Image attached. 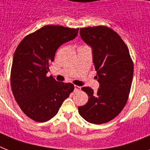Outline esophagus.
Returning <instances> with one entry per match:
<instances>
[{"instance_id":"1","label":"esophagus","mask_w":150,"mask_h":150,"mask_svg":"<svg viewBox=\"0 0 150 150\" xmlns=\"http://www.w3.org/2000/svg\"><path fill=\"white\" fill-rule=\"evenodd\" d=\"M81 90V87L79 86H76L75 85V91L77 92V91H80Z\"/></svg>"}]
</instances>
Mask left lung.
Here are the masks:
<instances>
[{"instance_id": "1", "label": "left lung", "mask_w": 150, "mask_h": 150, "mask_svg": "<svg viewBox=\"0 0 150 150\" xmlns=\"http://www.w3.org/2000/svg\"><path fill=\"white\" fill-rule=\"evenodd\" d=\"M80 36L92 47L100 87L96 92L82 87L89 100L79 107V113L89 123H107L120 114L127 103L132 82L133 61L123 40L110 28H82Z\"/></svg>"}]
</instances>
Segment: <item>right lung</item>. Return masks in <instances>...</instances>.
I'll list each match as a JSON object with an SVG mask.
<instances>
[{
  "label": "right lung",
  "mask_w": 150,
  "mask_h": 150,
  "mask_svg": "<svg viewBox=\"0 0 150 150\" xmlns=\"http://www.w3.org/2000/svg\"><path fill=\"white\" fill-rule=\"evenodd\" d=\"M79 29L48 25L27 35L15 50L11 69V86L23 113L37 122L49 121L74 90L71 83L47 76L57 50L75 39Z\"/></svg>",
  "instance_id": "add662e5"
}]
</instances>
